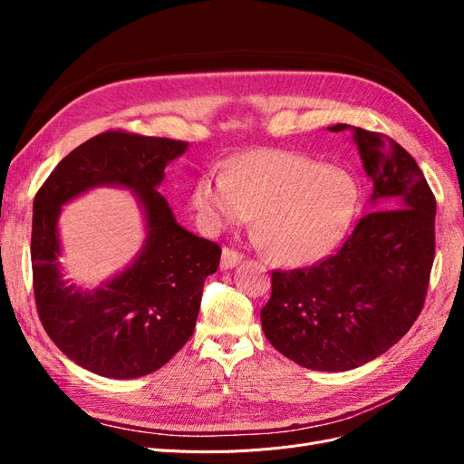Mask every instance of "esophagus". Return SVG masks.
<instances>
[{
    "label": "esophagus",
    "instance_id": "esophagus-1",
    "mask_svg": "<svg viewBox=\"0 0 464 464\" xmlns=\"http://www.w3.org/2000/svg\"><path fill=\"white\" fill-rule=\"evenodd\" d=\"M244 259V256L242 254H237V251H234V249H230V247H224L222 249V259H220V266L224 271H228V269H234V266L240 263Z\"/></svg>",
    "mask_w": 464,
    "mask_h": 464
}]
</instances>
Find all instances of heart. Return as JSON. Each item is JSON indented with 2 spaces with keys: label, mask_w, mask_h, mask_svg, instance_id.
I'll return each instance as SVG.
<instances>
[{
  "label": "heart",
  "mask_w": 464,
  "mask_h": 464,
  "mask_svg": "<svg viewBox=\"0 0 464 464\" xmlns=\"http://www.w3.org/2000/svg\"><path fill=\"white\" fill-rule=\"evenodd\" d=\"M191 205L207 230H224L256 215L259 244L286 266L325 257L344 237L358 207L356 181L343 168L300 152L257 149L207 172Z\"/></svg>",
  "instance_id": "b5f03b06"
}]
</instances>
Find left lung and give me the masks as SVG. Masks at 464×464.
I'll list each match as a JSON object with an SVG mask.
<instances>
[{
	"instance_id": "obj_1",
	"label": "left lung",
	"mask_w": 464,
	"mask_h": 464,
	"mask_svg": "<svg viewBox=\"0 0 464 464\" xmlns=\"http://www.w3.org/2000/svg\"><path fill=\"white\" fill-rule=\"evenodd\" d=\"M350 131L373 191L334 256L275 271L261 310L269 343L298 366L348 372L397 344L422 312L435 254V199L416 160L383 133Z\"/></svg>"
}]
</instances>
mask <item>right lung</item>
I'll return each mask as SVG.
<instances>
[{
  "label": "right lung",
  "instance_id": "obj_1",
  "mask_svg": "<svg viewBox=\"0 0 464 464\" xmlns=\"http://www.w3.org/2000/svg\"><path fill=\"white\" fill-rule=\"evenodd\" d=\"M188 147L108 131L69 152L36 193L31 259L38 315L53 344L96 375H149L193 334L203 283L218 269L220 247L181 227L159 191L164 168ZM96 187L134 193L146 237L128 267L87 289L64 278L59 215L63 204Z\"/></svg>",
  "mask_w": 464,
  "mask_h": 464
}]
</instances>
